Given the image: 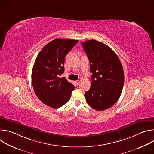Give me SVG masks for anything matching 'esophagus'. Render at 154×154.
Wrapping results in <instances>:
<instances>
[{
  "label": "esophagus",
  "mask_w": 154,
  "mask_h": 154,
  "mask_svg": "<svg viewBox=\"0 0 154 154\" xmlns=\"http://www.w3.org/2000/svg\"><path fill=\"white\" fill-rule=\"evenodd\" d=\"M79 82H80V80H77L75 81V83L77 85H79Z\"/></svg>",
  "instance_id": "34e87169"
}]
</instances>
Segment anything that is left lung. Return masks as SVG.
<instances>
[{"label":"left lung","mask_w":154,"mask_h":154,"mask_svg":"<svg viewBox=\"0 0 154 154\" xmlns=\"http://www.w3.org/2000/svg\"><path fill=\"white\" fill-rule=\"evenodd\" d=\"M82 46L92 73L90 89L85 96L92 108L102 111L113 106L121 96L124 82L122 66L116 53L101 42L88 40Z\"/></svg>","instance_id":"obj_1"}]
</instances>
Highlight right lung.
Wrapping results in <instances>:
<instances>
[{
	"label": "right lung",
	"instance_id": "right-lung-1",
	"mask_svg": "<svg viewBox=\"0 0 154 154\" xmlns=\"http://www.w3.org/2000/svg\"><path fill=\"white\" fill-rule=\"evenodd\" d=\"M79 42L75 39H55L49 42L38 54L32 72L34 91L45 104L61 107L69 101L75 86L65 77H59L64 71L66 54Z\"/></svg>",
	"mask_w": 154,
	"mask_h": 154
}]
</instances>
